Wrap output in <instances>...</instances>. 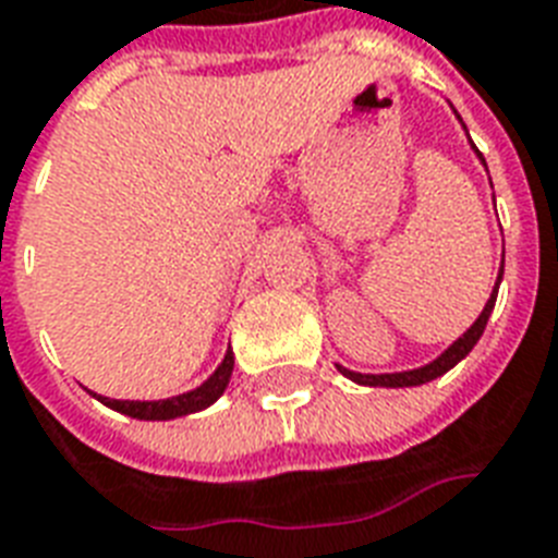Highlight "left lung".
Wrapping results in <instances>:
<instances>
[{
    "label": "left lung",
    "instance_id": "obj_1",
    "mask_svg": "<svg viewBox=\"0 0 558 558\" xmlns=\"http://www.w3.org/2000/svg\"><path fill=\"white\" fill-rule=\"evenodd\" d=\"M474 148V145H472ZM477 150V148H474ZM477 157H481V162L486 166V159H483V154L477 150ZM500 279H504V262H500V270H498V282H495V291H492L489 302L483 305L481 311V317L474 319L472 328L465 331L463 338H457L451 347L445 349L442 355L436 357V361H430V364L425 366H418V369H408V373H384V375H364V373H352V369H347V366H340L338 369L343 375H347L349 381H355V384H364V387H418V384H427V381H434V378H439V375H445L451 366H457L460 361H463L469 352L474 349V343L481 340L483 335V328H486V323H489L492 317V308H495V300H498V284Z\"/></svg>",
    "mask_w": 558,
    "mask_h": 558
}]
</instances>
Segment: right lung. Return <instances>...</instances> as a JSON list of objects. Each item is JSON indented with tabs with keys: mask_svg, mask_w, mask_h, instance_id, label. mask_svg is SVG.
<instances>
[{
	"mask_svg": "<svg viewBox=\"0 0 558 558\" xmlns=\"http://www.w3.org/2000/svg\"><path fill=\"white\" fill-rule=\"evenodd\" d=\"M232 366H235V357H232V352H227L218 369H215V373H211L201 387H194V390L183 392V396H171V399L122 401V399H107V396H95V392L93 396L98 401H104L107 408L124 413V416L145 418V422H166V418L189 416V413H197V410L215 404V401L223 396V390H227V384H230Z\"/></svg>",
	"mask_w": 558,
	"mask_h": 558,
	"instance_id": "right-lung-1",
	"label": "right lung"
}]
</instances>
